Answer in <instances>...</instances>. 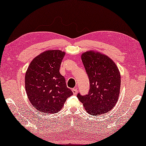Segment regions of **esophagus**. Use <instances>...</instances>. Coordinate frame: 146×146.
Returning <instances> with one entry per match:
<instances>
[{"label":"esophagus","mask_w":146,"mask_h":146,"mask_svg":"<svg viewBox=\"0 0 146 146\" xmlns=\"http://www.w3.org/2000/svg\"><path fill=\"white\" fill-rule=\"evenodd\" d=\"M72 92H73L74 95H76L77 94V92H78V89H77L76 87L72 89Z\"/></svg>","instance_id":"obj_1"}]
</instances>
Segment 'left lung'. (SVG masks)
Wrapping results in <instances>:
<instances>
[{
  "mask_svg": "<svg viewBox=\"0 0 146 146\" xmlns=\"http://www.w3.org/2000/svg\"><path fill=\"white\" fill-rule=\"evenodd\" d=\"M90 81L88 94L77 97L87 113L92 115L106 113L115 105L120 89V75L116 64L107 56L86 51L82 55Z\"/></svg>",
  "mask_w": 146,
  "mask_h": 146,
  "instance_id": "8db88e82",
  "label": "left lung"
}]
</instances>
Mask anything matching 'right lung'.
I'll return each instance as SVG.
<instances>
[{
  "instance_id": "obj_1",
  "label": "right lung",
  "mask_w": 146,
  "mask_h": 146,
  "mask_svg": "<svg viewBox=\"0 0 146 146\" xmlns=\"http://www.w3.org/2000/svg\"><path fill=\"white\" fill-rule=\"evenodd\" d=\"M64 55L60 50H49L31 62L25 75V87L31 104L37 110L57 113L73 94L60 73Z\"/></svg>"
}]
</instances>
